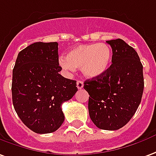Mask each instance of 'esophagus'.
Returning a JSON list of instances; mask_svg holds the SVG:
<instances>
[{"instance_id": "obj_1", "label": "esophagus", "mask_w": 156, "mask_h": 156, "mask_svg": "<svg viewBox=\"0 0 156 156\" xmlns=\"http://www.w3.org/2000/svg\"><path fill=\"white\" fill-rule=\"evenodd\" d=\"M77 87H78V89H83V83L82 81H80V80H78V81L77 82Z\"/></svg>"}]
</instances>
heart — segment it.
I'll list each match as a JSON object with an SVG mask.
<instances>
[{
    "label": "heart",
    "instance_id": "b5f03b06",
    "mask_svg": "<svg viewBox=\"0 0 156 156\" xmlns=\"http://www.w3.org/2000/svg\"><path fill=\"white\" fill-rule=\"evenodd\" d=\"M112 58V49L108 44H82L71 50L67 53V58L61 57L59 63L64 70L73 72L75 68H81L84 77L94 78L108 70Z\"/></svg>",
    "mask_w": 156,
    "mask_h": 156
}]
</instances>
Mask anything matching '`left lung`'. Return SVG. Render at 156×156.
<instances>
[{"label": "left lung", "instance_id": "8db88e82", "mask_svg": "<svg viewBox=\"0 0 156 156\" xmlns=\"http://www.w3.org/2000/svg\"><path fill=\"white\" fill-rule=\"evenodd\" d=\"M112 49V64L100 77L88 79L89 113L97 127L117 130L135 114L144 91L143 65L138 53L121 39L106 41Z\"/></svg>", "mask_w": 156, "mask_h": 156}]
</instances>
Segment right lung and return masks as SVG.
<instances>
[{
  "instance_id": "right-lung-1",
  "label": "right lung",
  "mask_w": 156,
  "mask_h": 156,
  "mask_svg": "<svg viewBox=\"0 0 156 156\" xmlns=\"http://www.w3.org/2000/svg\"><path fill=\"white\" fill-rule=\"evenodd\" d=\"M57 42H36L18 53L12 71V103L25 126L36 133L56 131L64 122L62 105L78 91L62 77Z\"/></svg>"
}]
</instances>
